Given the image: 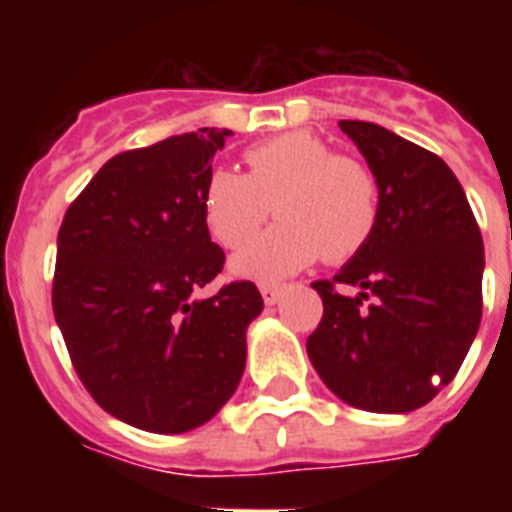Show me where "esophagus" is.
Here are the masks:
<instances>
[{
    "label": "esophagus",
    "mask_w": 512,
    "mask_h": 512,
    "mask_svg": "<svg viewBox=\"0 0 512 512\" xmlns=\"http://www.w3.org/2000/svg\"><path fill=\"white\" fill-rule=\"evenodd\" d=\"M260 295H263L265 305H276L281 300V287L279 284H263V287H260Z\"/></svg>",
    "instance_id": "1"
}]
</instances>
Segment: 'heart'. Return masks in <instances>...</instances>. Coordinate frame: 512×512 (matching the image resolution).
<instances>
[{
	"instance_id": "heart-1",
	"label": "heart",
	"mask_w": 512,
	"mask_h": 512,
	"mask_svg": "<svg viewBox=\"0 0 512 512\" xmlns=\"http://www.w3.org/2000/svg\"><path fill=\"white\" fill-rule=\"evenodd\" d=\"M249 172L215 167L201 185V215L217 244L241 247L270 214L282 220L231 260L233 276L281 281L316 263L358 255L380 220V185L353 156L313 132H284L244 154Z\"/></svg>"
}]
</instances>
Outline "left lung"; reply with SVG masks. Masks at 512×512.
I'll list each match as a JSON object with an SVG mask.
<instances>
[{"instance_id": "1", "label": "left lung", "mask_w": 512, "mask_h": 512, "mask_svg": "<svg viewBox=\"0 0 512 512\" xmlns=\"http://www.w3.org/2000/svg\"><path fill=\"white\" fill-rule=\"evenodd\" d=\"M380 185V220L332 281L308 358L345 404L406 414L454 380L481 324L484 239L441 156L372 122H340ZM335 286L359 289L356 298ZM373 303L363 308V300Z\"/></svg>"}]
</instances>
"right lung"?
Here are the masks:
<instances>
[{"label":"right lung","mask_w":512,"mask_h":512,"mask_svg":"<svg viewBox=\"0 0 512 512\" xmlns=\"http://www.w3.org/2000/svg\"><path fill=\"white\" fill-rule=\"evenodd\" d=\"M231 130L204 127L108 159L58 231L52 311L90 396L148 433H185L239 388L252 281L196 300L223 271L201 185Z\"/></svg>","instance_id":"right-lung-1"}]
</instances>
